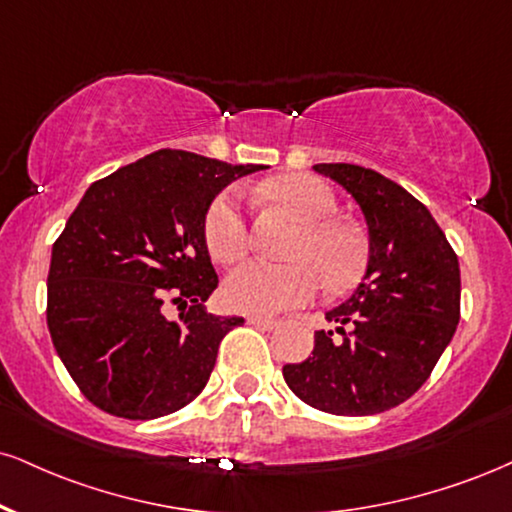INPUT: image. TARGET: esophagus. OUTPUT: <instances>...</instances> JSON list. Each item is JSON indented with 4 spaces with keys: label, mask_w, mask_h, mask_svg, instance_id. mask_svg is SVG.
<instances>
[{
    "label": "esophagus",
    "mask_w": 512,
    "mask_h": 512,
    "mask_svg": "<svg viewBox=\"0 0 512 512\" xmlns=\"http://www.w3.org/2000/svg\"><path fill=\"white\" fill-rule=\"evenodd\" d=\"M248 324L257 326V329H262V331H272V329H276V326H279V322H276V319L257 317V315H250L248 317Z\"/></svg>",
    "instance_id": "34e87169"
}]
</instances>
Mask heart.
I'll list each match as a JSON object with an SVG mask.
<instances>
[{
    "label": "heart",
    "instance_id": "1",
    "mask_svg": "<svg viewBox=\"0 0 512 512\" xmlns=\"http://www.w3.org/2000/svg\"><path fill=\"white\" fill-rule=\"evenodd\" d=\"M267 197L298 221L286 257L272 264L252 260L226 276L224 300L238 312L274 315L310 303L319 286L343 293L360 281L367 267V243L357 226L336 214V193L322 178L291 174L267 186ZM205 245L214 262L233 264L250 248L248 212L240 190L226 188L205 214Z\"/></svg>",
    "mask_w": 512,
    "mask_h": 512
}]
</instances>
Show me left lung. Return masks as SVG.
Wrapping results in <instances>:
<instances>
[{"label":"left lung","instance_id":"obj_1","mask_svg":"<svg viewBox=\"0 0 512 512\" xmlns=\"http://www.w3.org/2000/svg\"><path fill=\"white\" fill-rule=\"evenodd\" d=\"M365 214L367 274L326 312L303 362L283 365L288 389L331 415H377L405 403L439 362L460 322V267L429 209L396 181L357 164H315Z\"/></svg>","mask_w":512,"mask_h":512}]
</instances>
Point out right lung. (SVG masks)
Wrapping results in <instances>:
<instances>
[{"mask_svg":"<svg viewBox=\"0 0 512 512\" xmlns=\"http://www.w3.org/2000/svg\"><path fill=\"white\" fill-rule=\"evenodd\" d=\"M260 169L159 150L85 190L54 240L47 326L92 405L155 420L205 389L221 338L243 317L207 312L219 276L202 226L221 188ZM166 302L178 320L163 315Z\"/></svg>","mask_w":512,"mask_h":512,"instance_id":"obj_1","label":"right lung"}]
</instances>
